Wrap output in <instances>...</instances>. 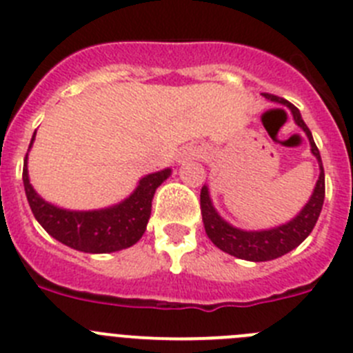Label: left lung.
<instances>
[{"instance_id":"obj_1","label":"left lung","mask_w":353,"mask_h":353,"mask_svg":"<svg viewBox=\"0 0 353 353\" xmlns=\"http://www.w3.org/2000/svg\"><path fill=\"white\" fill-rule=\"evenodd\" d=\"M263 97L268 98V100L274 101V103L287 105L290 109L295 125L306 133L307 141H310L311 153H313V157L319 161L320 176L310 200L297 212V216L292 218L290 221H287V223L278 225V227L272 228H265V230H243V228H237L228 223V221H225L218 214L214 205H212V200L209 196V188L205 184L202 186V192H200V211H202V221H204L208 237L212 241L214 246L220 248L221 252L228 253L232 256H237V259L250 260V262H268V260H274L278 256L285 255V253L292 252L294 248L299 246L310 236L313 227H315L320 211H322L323 199H325V176H323L322 158H320V151L316 148L315 141H313V135H311L310 128H307L306 123L301 117L299 109L292 105L290 101H287L285 98L274 97V94L269 93H263Z\"/></svg>"}]
</instances>
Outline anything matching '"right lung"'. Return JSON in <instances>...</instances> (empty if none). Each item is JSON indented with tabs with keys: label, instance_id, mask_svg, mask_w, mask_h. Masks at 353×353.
I'll list each match as a JSON object with an SVG mask.
<instances>
[{
	"label": "right lung",
	"instance_id": "add662e5",
	"mask_svg": "<svg viewBox=\"0 0 353 353\" xmlns=\"http://www.w3.org/2000/svg\"><path fill=\"white\" fill-rule=\"evenodd\" d=\"M34 133L30 149L33 145ZM170 172V169H163L148 174L139 181L132 195L119 204L94 211H70L43 200L30 183L28 153L22 169V183L34 218L49 236L79 252L112 253L133 246L144 236L154 192Z\"/></svg>",
	"mask_w": 353,
	"mask_h": 353
}]
</instances>
